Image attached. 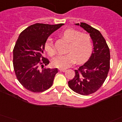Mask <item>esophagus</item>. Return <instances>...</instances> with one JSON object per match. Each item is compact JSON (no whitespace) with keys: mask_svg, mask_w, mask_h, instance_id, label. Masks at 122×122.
<instances>
[{"mask_svg":"<svg viewBox=\"0 0 122 122\" xmlns=\"http://www.w3.org/2000/svg\"><path fill=\"white\" fill-rule=\"evenodd\" d=\"M59 70H60V71H62V72H64L66 71V69H65V68H59Z\"/></svg>","mask_w":122,"mask_h":122,"instance_id":"1","label":"esophagus"}]
</instances>
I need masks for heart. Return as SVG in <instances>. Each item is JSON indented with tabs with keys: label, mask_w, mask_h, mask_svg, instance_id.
Returning a JSON list of instances; mask_svg holds the SVG:
<instances>
[{
	"label": "heart",
	"mask_w": 122,
	"mask_h": 122,
	"mask_svg": "<svg viewBox=\"0 0 122 122\" xmlns=\"http://www.w3.org/2000/svg\"><path fill=\"white\" fill-rule=\"evenodd\" d=\"M61 36L68 41L67 54L59 55L52 60V64L56 67L67 68L76 61L77 63L85 61L90 56L92 50V43L88 34L80 33L75 29H68L62 32ZM47 54L52 57L55 55V47L53 41L48 39L44 45Z\"/></svg>",
	"instance_id": "obj_1"
}]
</instances>
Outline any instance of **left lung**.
<instances>
[{
	"label": "left lung",
	"mask_w": 122,
	"mask_h": 122,
	"mask_svg": "<svg viewBox=\"0 0 122 122\" xmlns=\"http://www.w3.org/2000/svg\"><path fill=\"white\" fill-rule=\"evenodd\" d=\"M90 34L93 50L90 59L77 70L68 86L76 93L88 95L95 93L104 83L110 70V49L101 33L85 23L75 24Z\"/></svg>",
	"instance_id": "left-lung-1"
}]
</instances>
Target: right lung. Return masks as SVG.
<instances>
[{"label": "right lung", "mask_w": 122, "mask_h": 122, "mask_svg": "<svg viewBox=\"0 0 122 122\" xmlns=\"http://www.w3.org/2000/svg\"><path fill=\"white\" fill-rule=\"evenodd\" d=\"M63 24H37L21 32L13 50V65L16 77L24 88L39 93L51 87L57 68H46L49 63L44 56L48 37Z\"/></svg>", "instance_id": "add662e5"}]
</instances>
